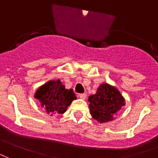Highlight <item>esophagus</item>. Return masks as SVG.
<instances>
[{"label": "esophagus", "instance_id": "1", "mask_svg": "<svg viewBox=\"0 0 158 158\" xmlns=\"http://www.w3.org/2000/svg\"><path fill=\"white\" fill-rule=\"evenodd\" d=\"M79 97L81 99H85V98H86V94H79Z\"/></svg>", "mask_w": 158, "mask_h": 158}]
</instances>
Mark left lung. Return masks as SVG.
<instances>
[{
	"mask_svg": "<svg viewBox=\"0 0 158 158\" xmlns=\"http://www.w3.org/2000/svg\"><path fill=\"white\" fill-rule=\"evenodd\" d=\"M90 114L98 122L111 121L125 106V99L117 89L107 84H101L96 94L89 97Z\"/></svg>",
	"mask_w": 158,
	"mask_h": 158,
	"instance_id": "8db88e82",
	"label": "left lung"
}]
</instances>
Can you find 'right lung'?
<instances>
[{
  "instance_id": "right-lung-1",
  "label": "right lung",
  "mask_w": 158,
  "mask_h": 158,
  "mask_svg": "<svg viewBox=\"0 0 158 158\" xmlns=\"http://www.w3.org/2000/svg\"><path fill=\"white\" fill-rule=\"evenodd\" d=\"M35 98L51 115L63 114L73 100L76 99L73 89H65L59 79L49 81L37 90Z\"/></svg>"
}]
</instances>
